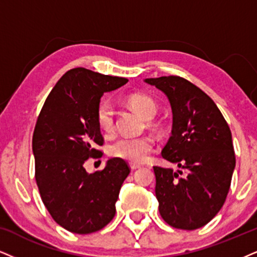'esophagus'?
<instances>
[{"label": "esophagus", "instance_id": "1", "mask_svg": "<svg viewBox=\"0 0 257 257\" xmlns=\"http://www.w3.org/2000/svg\"><path fill=\"white\" fill-rule=\"evenodd\" d=\"M130 167H131L132 170L139 169V168H141V166H139V164H136V163H131V164H130Z\"/></svg>", "mask_w": 257, "mask_h": 257}]
</instances>
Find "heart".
Masks as SVG:
<instances>
[{"label":"heart","instance_id":"1","mask_svg":"<svg viewBox=\"0 0 257 257\" xmlns=\"http://www.w3.org/2000/svg\"><path fill=\"white\" fill-rule=\"evenodd\" d=\"M125 103L145 120H150L157 113V104L150 96L144 94H130L125 97ZM96 121L101 132L108 135L114 127V109L112 103L102 101L96 109ZM154 149L153 138L121 137L109 147V155L131 163H143Z\"/></svg>","mask_w":257,"mask_h":257}]
</instances>
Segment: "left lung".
I'll use <instances>...</instances> for the list:
<instances>
[{
  "label": "left lung",
  "instance_id": "left-lung-1",
  "mask_svg": "<svg viewBox=\"0 0 257 257\" xmlns=\"http://www.w3.org/2000/svg\"><path fill=\"white\" fill-rule=\"evenodd\" d=\"M166 95L172 107V136L162 157L181 171L154 167L161 217L170 226L195 230L223 207L236 167L229 125L213 100L177 76L145 78Z\"/></svg>",
  "mask_w": 257,
  "mask_h": 257
}]
</instances>
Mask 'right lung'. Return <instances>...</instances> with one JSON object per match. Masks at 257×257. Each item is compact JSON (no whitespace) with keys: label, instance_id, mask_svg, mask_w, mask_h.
Segmentation results:
<instances>
[{"label":"right lung","instance_id":"obj_1","mask_svg":"<svg viewBox=\"0 0 257 257\" xmlns=\"http://www.w3.org/2000/svg\"><path fill=\"white\" fill-rule=\"evenodd\" d=\"M127 78L84 68L65 72L38 116L32 150L41 200L57 224L74 233H91L115 216V202L130 174L127 163L110 158L101 172L89 174L84 162L100 157L103 144L96 109L104 93Z\"/></svg>","mask_w":257,"mask_h":257}]
</instances>
